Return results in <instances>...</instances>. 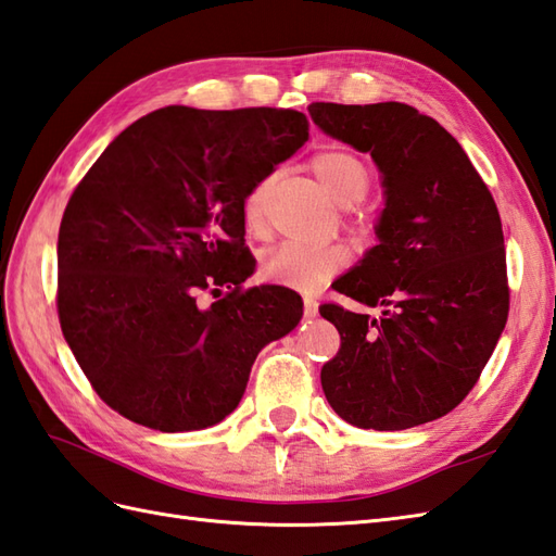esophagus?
<instances>
[{"label": "esophagus", "mask_w": 556, "mask_h": 556, "mask_svg": "<svg viewBox=\"0 0 556 556\" xmlns=\"http://www.w3.org/2000/svg\"><path fill=\"white\" fill-rule=\"evenodd\" d=\"M303 315L305 317L317 315V301L313 299V295H303Z\"/></svg>", "instance_id": "1"}]
</instances>
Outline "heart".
I'll use <instances>...</instances> for the list:
<instances>
[{
  "label": "heart",
  "instance_id": "heart-1",
  "mask_svg": "<svg viewBox=\"0 0 556 556\" xmlns=\"http://www.w3.org/2000/svg\"><path fill=\"white\" fill-rule=\"evenodd\" d=\"M309 167L317 175L333 199L339 203H351L348 211L357 225L369 223V213L357 201L365 197L371 185V170L359 159L355 151L348 149H325L317 151L309 159ZM269 182L263 179L257 182L243 199V223L249 229H257L263 225L265 215V199H267ZM348 265V251L339 243H325V247H313V243L283 241L279 247L269 249L261 261V277L267 283L277 287L313 291L321 287L327 279Z\"/></svg>",
  "mask_w": 556,
  "mask_h": 556
}]
</instances>
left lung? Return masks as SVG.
Segmentation results:
<instances>
[{
	"mask_svg": "<svg viewBox=\"0 0 556 556\" xmlns=\"http://www.w3.org/2000/svg\"><path fill=\"white\" fill-rule=\"evenodd\" d=\"M315 125L371 153L386 187L379 243L333 291L381 315L319 305L341 348L321 389L348 424L403 431L455 409L509 315L507 253L493 193L443 125L400 101H315Z\"/></svg>",
	"mask_w": 556,
	"mask_h": 556,
	"instance_id": "obj_1",
	"label": "left lung"
}]
</instances>
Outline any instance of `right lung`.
<instances>
[{
  "mask_svg": "<svg viewBox=\"0 0 556 556\" xmlns=\"http://www.w3.org/2000/svg\"><path fill=\"white\" fill-rule=\"evenodd\" d=\"M309 135L293 109L165 106L115 137L71 193L56 309L77 365L125 419L163 433L223 421L301 295L243 287V199ZM201 290L214 298L198 307Z\"/></svg>",
  "mask_w": 556,
  "mask_h": 556,
  "instance_id": "add662e5",
  "label": "right lung"
}]
</instances>
